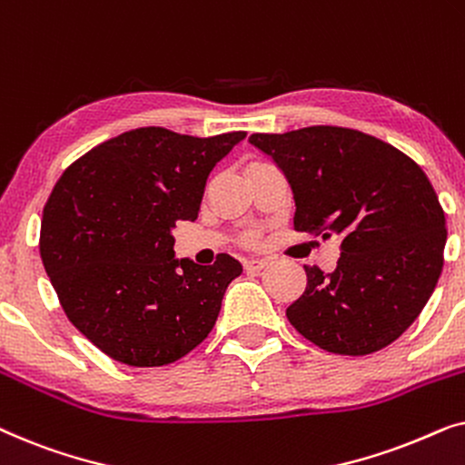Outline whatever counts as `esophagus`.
Here are the masks:
<instances>
[{
	"label": "esophagus",
	"mask_w": 465,
	"mask_h": 465,
	"mask_svg": "<svg viewBox=\"0 0 465 465\" xmlns=\"http://www.w3.org/2000/svg\"><path fill=\"white\" fill-rule=\"evenodd\" d=\"M266 266V260H245L243 269L245 271H262Z\"/></svg>",
	"instance_id": "1"
}]
</instances>
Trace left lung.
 <instances>
[{
  "instance_id": "left-lung-1",
  "label": "left lung",
  "mask_w": 465,
  "mask_h": 465,
  "mask_svg": "<svg viewBox=\"0 0 465 465\" xmlns=\"http://www.w3.org/2000/svg\"><path fill=\"white\" fill-rule=\"evenodd\" d=\"M294 193V228L341 239L332 272L304 266L285 315L323 351L368 355L417 320L442 272L447 222L428 175L393 145L342 126L253 133Z\"/></svg>"
}]
</instances>
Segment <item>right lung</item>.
Segmentation results:
<instances>
[{
  "instance_id": "right-lung-1",
  "label": "right lung",
  "mask_w": 465,
  "mask_h": 465,
  "mask_svg": "<svg viewBox=\"0 0 465 465\" xmlns=\"http://www.w3.org/2000/svg\"><path fill=\"white\" fill-rule=\"evenodd\" d=\"M143 126L86 152L54 183L40 256L69 322L112 360L164 366L201 345L228 283L243 272L175 258L173 231L194 222L212 169L245 139Z\"/></svg>"
}]
</instances>
